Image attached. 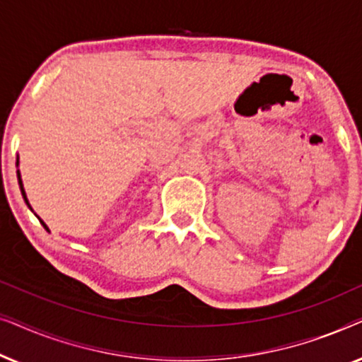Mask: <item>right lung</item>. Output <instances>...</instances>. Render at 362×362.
<instances>
[{
    "label": "right lung",
    "instance_id": "right-lung-1",
    "mask_svg": "<svg viewBox=\"0 0 362 362\" xmlns=\"http://www.w3.org/2000/svg\"><path fill=\"white\" fill-rule=\"evenodd\" d=\"M16 165H18V161H16ZM18 181H19V187H21V192H23V197H24V201H26V204L29 206V202H28V197H26V192H24V187H23V181H21V176H19V171H18ZM31 207V206H29ZM41 224L44 226V229H47L46 227V224H44V222L41 221Z\"/></svg>",
    "mask_w": 362,
    "mask_h": 362
}]
</instances>
